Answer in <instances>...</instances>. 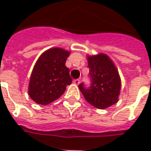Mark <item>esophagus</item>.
I'll return each mask as SVG.
<instances>
[{
    "label": "esophagus",
    "instance_id": "1",
    "mask_svg": "<svg viewBox=\"0 0 151 151\" xmlns=\"http://www.w3.org/2000/svg\"><path fill=\"white\" fill-rule=\"evenodd\" d=\"M73 83H74L75 85H79L80 80H79V79H75V80H73Z\"/></svg>",
    "mask_w": 151,
    "mask_h": 151
}]
</instances>
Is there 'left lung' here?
Listing matches in <instances>:
<instances>
[{
    "label": "left lung",
    "instance_id": "1",
    "mask_svg": "<svg viewBox=\"0 0 151 151\" xmlns=\"http://www.w3.org/2000/svg\"><path fill=\"white\" fill-rule=\"evenodd\" d=\"M91 85L78 86L86 101L96 108L105 109L116 104L121 90V79L114 63L104 53L87 55Z\"/></svg>",
    "mask_w": 151,
    "mask_h": 151
}]
</instances>
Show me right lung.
<instances>
[{"instance_id":"1","label":"right lung","mask_w":151,"mask_h":151,"mask_svg":"<svg viewBox=\"0 0 151 151\" xmlns=\"http://www.w3.org/2000/svg\"><path fill=\"white\" fill-rule=\"evenodd\" d=\"M70 51L53 47L44 51L36 62L28 84V95L37 104L46 105L64 94L72 83L65 62Z\"/></svg>"}]
</instances>
